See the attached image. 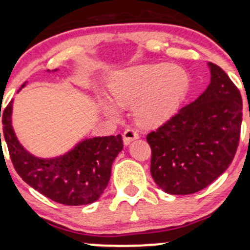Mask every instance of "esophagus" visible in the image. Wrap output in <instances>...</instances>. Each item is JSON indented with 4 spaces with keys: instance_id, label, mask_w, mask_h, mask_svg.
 <instances>
[{
    "instance_id": "obj_1",
    "label": "esophagus",
    "mask_w": 250,
    "mask_h": 250,
    "mask_svg": "<svg viewBox=\"0 0 250 250\" xmlns=\"http://www.w3.org/2000/svg\"><path fill=\"white\" fill-rule=\"evenodd\" d=\"M139 137H140V135L136 130H135V129L127 128L125 130V133H123V142H125V145L127 146L131 141H134V140L139 139Z\"/></svg>"
}]
</instances>
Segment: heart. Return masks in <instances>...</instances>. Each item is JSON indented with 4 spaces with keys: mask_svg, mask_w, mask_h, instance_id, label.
<instances>
[{
    "mask_svg": "<svg viewBox=\"0 0 250 250\" xmlns=\"http://www.w3.org/2000/svg\"><path fill=\"white\" fill-rule=\"evenodd\" d=\"M107 88L111 101L100 99L105 113L117 116V107L135 104L137 122L156 127L177 111L189 89V76L182 68L167 63L140 65L115 74L109 80Z\"/></svg>",
    "mask_w": 250,
    "mask_h": 250,
    "instance_id": "obj_1",
    "label": "heart"
}]
</instances>
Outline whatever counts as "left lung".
Returning <instances> with one entry per match:
<instances>
[{
    "mask_svg": "<svg viewBox=\"0 0 250 250\" xmlns=\"http://www.w3.org/2000/svg\"><path fill=\"white\" fill-rule=\"evenodd\" d=\"M205 93L147 135L150 173L171 195L202 190L230 166L240 142L242 97L219 65L209 63Z\"/></svg>",
    "mask_w": 250,
    "mask_h": 250,
    "instance_id": "8db88e82",
    "label": "left lung"
}]
</instances>
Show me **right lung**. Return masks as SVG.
Instances as JSON below:
<instances>
[{"instance_id": "right-lung-1", "label": "right lung", "mask_w": 250, "mask_h": 250, "mask_svg": "<svg viewBox=\"0 0 250 250\" xmlns=\"http://www.w3.org/2000/svg\"><path fill=\"white\" fill-rule=\"evenodd\" d=\"M11 110L13 102L2 113L3 135L11 162L22 180L61 205L83 206L99 200L108 186L111 165L123 148L121 135L87 139L63 156L40 159L17 140L11 127Z\"/></svg>"}]
</instances>
